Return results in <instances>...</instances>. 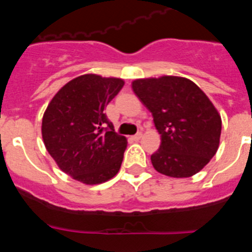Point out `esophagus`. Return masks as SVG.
<instances>
[{"label": "esophagus", "instance_id": "1", "mask_svg": "<svg viewBox=\"0 0 252 252\" xmlns=\"http://www.w3.org/2000/svg\"><path fill=\"white\" fill-rule=\"evenodd\" d=\"M142 137V132H137L136 135H133L132 136V139L135 140V141H137V140H140Z\"/></svg>", "mask_w": 252, "mask_h": 252}]
</instances>
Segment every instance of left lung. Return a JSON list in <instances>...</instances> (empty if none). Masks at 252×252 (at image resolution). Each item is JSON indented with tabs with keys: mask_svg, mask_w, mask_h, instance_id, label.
<instances>
[{
	"mask_svg": "<svg viewBox=\"0 0 252 252\" xmlns=\"http://www.w3.org/2000/svg\"><path fill=\"white\" fill-rule=\"evenodd\" d=\"M132 90L153 113L161 135L151 155L155 170L168 177L197 174L215 157L221 136V116L192 81L165 75L132 82Z\"/></svg>",
	"mask_w": 252,
	"mask_h": 252,
	"instance_id": "8db88e82",
	"label": "left lung"
}]
</instances>
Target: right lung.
<instances>
[{
    "instance_id": "obj_1",
    "label": "right lung",
    "mask_w": 252,
    "mask_h": 252,
    "mask_svg": "<svg viewBox=\"0 0 252 252\" xmlns=\"http://www.w3.org/2000/svg\"><path fill=\"white\" fill-rule=\"evenodd\" d=\"M120 78L84 74L54 95L43 117V140L58 166L84 184H99L117 174L127 148L104 108L122 90Z\"/></svg>"
}]
</instances>
